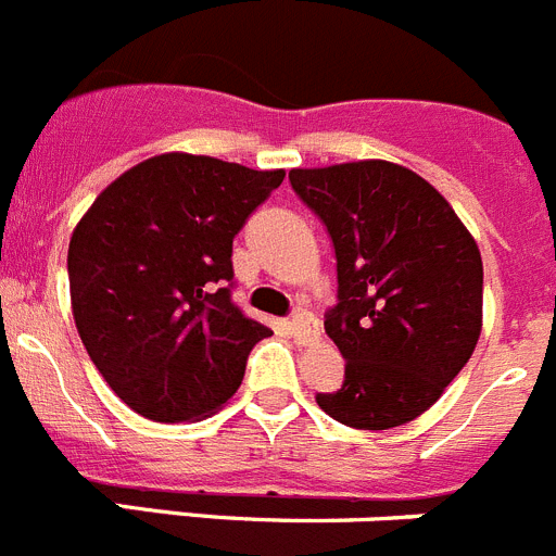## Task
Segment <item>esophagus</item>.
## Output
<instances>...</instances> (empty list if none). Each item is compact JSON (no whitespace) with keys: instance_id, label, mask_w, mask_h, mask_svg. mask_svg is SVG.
I'll return each instance as SVG.
<instances>
[{"instance_id":"esophagus-1","label":"esophagus","mask_w":556,"mask_h":556,"mask_svg":"<svg viewBox=\"0 0 556 556\" xmlns=\"http://www.w3.org/2000/svg\"><path fill=\"white\" fill-rule=\"evenodd\" d=\"M287 330L294 336V339L303 341V344H305V341L317 339L319 325H317V319H314L312 312H305V308H298V312L292 314V319H289V323H287Z\"/></svg>"}]
</instances>
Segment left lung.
I'll list each match as a JSON object with an SVG mask.
<instances>
[{"label":"left lung","mask_w":556,"mask_h":556,"mask_svg":"<svg viewBox=\"0 0 556 556\" xmlns=\"http://www.w3.org/2000/svg\"><path fill=\"white\" fill-rule=\"evenodd\" d=\"M325 223L339 294L325 333L344 383L317 405L355 430L421 416L468 364L482 330V258L446 198L383 160L289 170Z\"/></svg>","instance_id":"8db88e82"}]
</instances>
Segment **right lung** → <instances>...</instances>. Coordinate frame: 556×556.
I'll return each mask as SVG.
<instances>
[{"instance_id":"1","label":"right lung","mask_w":556,"mask_h":556,"mask_svg":"<svg viewBox=\"0 0 556 556\" xmlns=\"http://www.w3.org/2000/svg\"><path fill=\"white\" fill-rule=\"evenodd\" d=\"M283 170L160 154L115 178L68 244L74 323L115 394L154 421H195L237 394L273 330L231 303L233 237Z\"/></svg>"}]
</instances>
